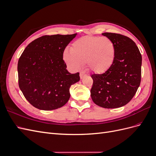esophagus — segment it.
<instances>
[{
  "instance_id": "obj_1",
  "label": "esophagus",
  "mask_w": 156,
  "mask_h": 156,
  "mask_svg": "<svg viewBox=\"0 0 156 156\" xmlns=\"http://www.w3.org/2000/svg\"><path fill=\"white\" fill-rule=\"evenodd\" d=\"M86 75H86L85 73H84V72H81V73H80V78L83 79V78H84V77H85Z\"/></svg>"
}]
</instances>
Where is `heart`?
Masks as SVG:
<instances>
[{
	"label": "heart",
	"mask_w": 156,
	"mask_h": 156,
	"mask_svg": "<svg viewBox=\"0 0 156 156\" xmlns=\"http://www.w3.org/2000/svg\"><path fill=\"white\" fill-rule=\"evenodd\" d=\"M116 49L113 42L106 37L87 36L75 40L70 51H65L63 59L73 69H79L87 64L90 72L101 74L107 72L114 64Z\"/></svg>",
	"instance_id": "1"
}]
</instances>
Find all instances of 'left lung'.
<instances>
[{"instance_id":"left-lung-1","label":"left lung","mask_w":156,"mask_h":156,"mask_svg":"<svg viewBox=\"0 0 156 156\" xmlns=\"http://www.w3.org/2000/svg\"><path fill=\"white\" fill-rule=\"evenodd\" d=\"M102 35L114 43L116 57L107 72L91 75V98L100 107L119 108L131 100L140 85L142 56L129 37L111 32L102 33Z\"/></svg>"}]
</instances>
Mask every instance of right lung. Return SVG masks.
Returning <instances> with one entry per match:
<instances>
[{"mask_svg":"<svg viewBox=\"0 0 156 156\" xmlns=\"http://www.w3.org/2000/svg\"><path fill=\"white\" fill-rule=\"evenodd\" d=\"M76 35L43 36L32 41L21 54L17 64L19 87L32 106L51 111L68 101L69 88L80 77L78 72H68L63 53Z\"/></svg>","mask_w":156,"mask_h":156,"instance_id":"1","label":"right lung"}]
</instances>
